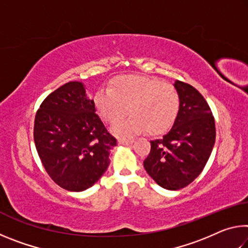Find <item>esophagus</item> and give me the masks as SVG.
<instances>
[{
  "label": "esophagus",
  "mask_w": 248,
  "mask_h": 248,
  "mask_svg": "<svg viewBox=\"0 0 248 248\" xmlns=\"http://www.w3.org/2000/svg\"><path fill=\"white\" fill-rule=\"evenodd\" d=\"M118 143L121 145H129L133 143V140H125V139H119L118 140Z\"/></svg>",
  "instance_id": "obj_1"
}]
</instances>
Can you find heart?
<instances>
[{
	"label": "heart",
	"mask_w": 248,
	"mask_h": 248,
	"mask_svg": "<svg viewBox=\"0 0 248 248\" xmlns=\"http://www.w3.org/2000/svg\"><path fill=\"white\" fill-rule=\"evenodd\" d=\"M99 115L110 124L131 117L114 128L120 137H129L143 130L161 134L177 118L179 95L175 87L162 79L142 75H121L112 79L110 90H99L94 96Z\"/></svg>",
	"instance_id": "obj_1"
}]
</instances>
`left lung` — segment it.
Wrapping results in <instances>:
<instances>
[{"mask_svg": "<svg viewBox=\"0 0 248 248\" xmlns=\"http://www.w3.org/2000/svg\"><path fill=\"white\" fill-rule=\"evenodd\" d=\"M179 111L173 127L157 140L143 165L157 185L178 190L194 182L207 164L216 142L212 111L203 96L189 84L175 81Z\"/></svg>", "mask_w": 248, "mask_h": 248, "instance_id": "left-lung-1", "label": "left lung"}]
</instances>
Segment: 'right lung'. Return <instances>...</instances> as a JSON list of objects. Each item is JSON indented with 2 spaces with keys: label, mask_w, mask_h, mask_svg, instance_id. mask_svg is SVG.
<instances>
[{
  "label": "right lung",
  "mask_w": 248,
  "mask_h": 248,
  "mask_svg": "<svg viewBox=\"0 0 248 248\" xmlns=\"http://www.w3.org/2000/svg\"><path fill=\"white\" fill-rule=\"evenodd\" d=\"M94 100L81 82L52 92L35 117L33 140L41 163L54 183L83 191L102 177L117 140L96 114Z\"/></svg>",
  "instance_id": "1"
}]
</instances>
